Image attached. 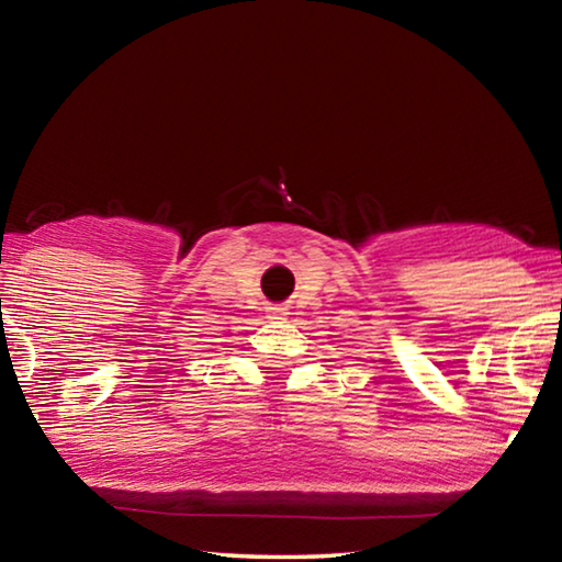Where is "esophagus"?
Returning a JSON list of instances; mask_svg holds the SVG:
<instances>
[{
    "label": "esophagus",
    "instance_id": "1",
    "mask_svg": "<svg viewBox=\"0 0 562 562\" xmlns=\"http://www.w3.org/2000/svg\"><path fill=\"white\" fill-rule=\"evenodd\" d=\"M268 319H274V322L288 319V310H284V307H270V312H268Z\"/></svg>",
    "mask_w": 562,
    "mask_h": 562
}]
</instances>
